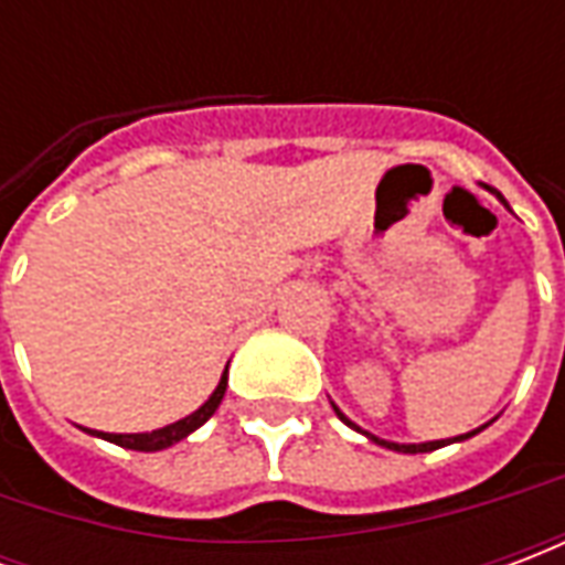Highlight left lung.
Segmentation results:
<instances>
[{
  "instance_id": "obj_1",
  "label": "left lung",
  "mask_w": 565,
  "mask_h": 565,
  "mask_svg": "<svg viewBox=\"0 0 565 565\" xmlns=\"http://www.w3.org/2000/svg\"><path fill=\"white\" fill-rule=\"evenodd\" d=\"M487 190H490V186H487ZM490 193H493V196H497L499 202H502V205H505V209H509V202H505V199H502V193H497V190H490ZM332 408H335V415L342 417L344 424L351 426V429H356V433H363V436H366L369 441H375V445H381V448L396 450V454H429V450L445 448V445H450V441H466V438L478 436V433H481V429H487V424H484V426H478V429H472V433H466V436H457V438H438V441H417V445H403V441H387V438H379V436H372V433H366V429H360V426H356L354 420H351V417L344 415L342 408H339V405H335V403H332ZM490 424H493V420H490Z\"/></svg>"
}]
</instances>
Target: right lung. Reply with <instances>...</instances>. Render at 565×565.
<instances>
[{
    "mask_svg": "<svg viewBox=\"0 0 565 565\" xmlns=\"http://www.w3.org/2000/svg\"><path fill=\"white\" fill-rule=\"evenodd\" d=\"M223 393H226V369H223L221 381H217V387L211 393L205 403L199 405L193 415L181 417V420H174L169 426H160V429H153V433H99V429H87L84 426V433H90L96 438H105V441H115L120 448H129V450H162V448H172L174 441H181L186 438L190 433H196L199 426L205 424L214 412H217V405H221Z\"/></svg>",
    "mask_w": 565,
    "mask_h": 565,
    "instance_id": "right-lung-1",
    "label": "right lung"
}]
</instances>
